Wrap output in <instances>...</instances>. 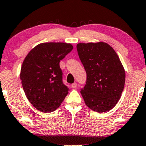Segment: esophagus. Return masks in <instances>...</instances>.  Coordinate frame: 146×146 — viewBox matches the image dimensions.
<instances>
[{
  "mask_svg": "<svg viewBox=\"0 0 146 146\" xmlns=\"http://www.w3.org/2000/svg\"><path fill=\"white\" fill-rule=\"evenodd\" d=\"M71 86L72 88H76L77 87V84H76V83H74V84H72Z\"/></svg>",
  "mask_w": 146,
  "mask_h": 146,
  "instance_id": "34e87169",
  "label": "esophagus"
}]
</instances>
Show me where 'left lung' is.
Wrapping results in <instances>:
<instances>
[{
  "label": "left lung",
  "instance_id": "left-lung-1",
  "mask_svg": "<svg viewBox=\"0 0 146 146\" xmlns=\"http://www.w3.org/2000/svg\"><path fill=\"white\" fill-rule=\"evenodd\" d=\"M79 58L87 74L81 94L88 107L99 113L112 109L120 100L125 72L116 52L105 42L79 43Z\"/></svg>",
  "mask_w": 146,
  "mask_h": 146
}]
</instances>
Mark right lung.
I'll list each match as a JSON object with an SVG mask.
<instances>
[{"label": "right lung", "instance_id": "obj_1", "mask_svg": "<svg viewBox=\"0 0 146 146\" xmlns=\"http://www.w3.org/2000/svg\"><path fill=\"white\" fill-rule=\"evenodd\" d=\"M72 49L71 44L46 42L37 45L25 58L20 79L28 100L37 110L52 112L68 94L59 63Z\"/></svg>", "mask_w": 146, "mask_h": 146}]
</instances>
